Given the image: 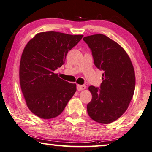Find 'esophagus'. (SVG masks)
Returning a JSON list of instances; mask_svg holds the SVG:
<instances>
[{
  "label": "esophagus",
  "instance_id": "esophagus-1",
  "mask_svg": "<svg viewBox=\"0 0 152 152\" xmlns=\"http://www.w3.org/2000/svg\"><path fill=\"white\" fill-rule=\"evenodd\" d=\"M86 88V86L84 85H77V90L78 91H81V90H84Z\"/></svg>",
  "mask_w": 152,
  "mask_h": 152
}]
</instances>
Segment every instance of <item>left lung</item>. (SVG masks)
Listing matches in <instances>:
<instances>
[{"label":"left lung","mask_w":152,"mask_h":152,"mask_svg":"<svg viewBox=\"0 0 152 152\" xmlns=\"http://www.w3.org/2000/svg\"><path fill=\"white\" fill-rule=\"evenodd\" d=\"M83 40L92 50L96 66L104 71L100 89L88 87L92 99L87 105L88 114L98 123H112L126 111L133 97V64L125 50L106 35L93 34Z\"/></svg>","instance_id":"1"}]
</instances>
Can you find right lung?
<instances>
[{
    "mask_svg": "<svg viewBox=\"0 0 152 152\" xmlns=\"http://www.w3.org/2000/svg\"><path fill=\"white\" fill-rule=\"evenodd\" d=\"M82 37L42 32L24 47L19 67L20 88L27 107L37 116L45 120L57 117L76 92L75 83H68L54 72Z\"/></svg>",
    "mask_w": 152,
    "mask_h": 152,
    "instance_id": "add662e5",
    "label": "right lung"
}]
</instances>
